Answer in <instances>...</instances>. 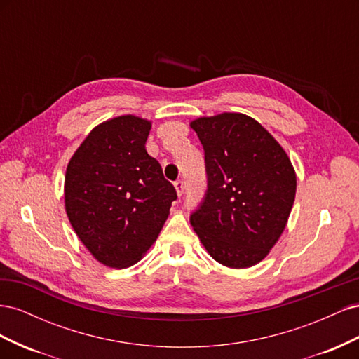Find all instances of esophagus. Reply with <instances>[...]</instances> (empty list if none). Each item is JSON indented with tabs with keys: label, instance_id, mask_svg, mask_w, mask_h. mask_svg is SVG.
<instances>
[{
	"label": "esophagus",
	"instance_id": "1",
	"mask_svg": "<svg viewBox=\"0 0 359 359\" xmlns=\"http://www.w3.org/2000/svg\"><path fill=\"white\" fill-rule=\"evenodd\" d=\"M173 186H175V189H177L178 196H181V194L184 193V181L182 180H177L175 182H173Z\"/></svg>",
	"mask_w": 359,
	"mask_h": 359
}]
</instances>
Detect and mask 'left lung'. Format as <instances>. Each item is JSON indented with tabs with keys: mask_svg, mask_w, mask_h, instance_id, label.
Masks as SVG:
<instances>
[{
	"mask_svg": "<svg viewBox=\"0 0 359 359\" xmlns=\"http://www.w3.org/2000/svg\"><path fill=\"white\" fill-rule=\"evenodd\" d=\"M203 147L206 190L190 222L217 262H260L285 231L297 177L277 140L253 118L222 114L190 124Z\"/></svg>",
	"mask_w": 359,
	"mask_h": 359,
	"instance_id": "obj_1",
	"label": "left lung"
}]
</instances>
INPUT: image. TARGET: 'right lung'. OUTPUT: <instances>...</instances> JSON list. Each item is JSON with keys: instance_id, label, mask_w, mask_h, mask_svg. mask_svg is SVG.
Segmentation results:
<instances>
[{"instance_id": "right-lung-1", "label": "right lung", "mask_w": 359, "mask_h": 359, "mask_svg": "<svg viewBox=\"0 0 359 359\" xmlns=\"http://www.w3.org/2000/svg\"><path fill=\"white\" fill-rule=\"evenodd\" d=\"M151 123L123 115L97 126L69 161L66 211L93 256L112 268L136 264L165 224L177 190L151 157Z\"/></svg>"}]
</instances>
